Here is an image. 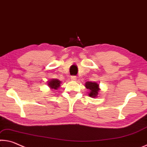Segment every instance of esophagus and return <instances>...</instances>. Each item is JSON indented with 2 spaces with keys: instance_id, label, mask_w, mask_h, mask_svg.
<instances>
[{
  "instance_id": "obj_1",
  "label": "esophagus",
  "mask_w": 147,
  "mask_h": 147,
  "mask_svg": "<svg viewBox=\"0 0 147 147\" xmlns=\"http://www.w3.org/2000/svg\"><path fill=\"white\" fill-rule=\"evenodd\" d=\"M77 77L76 76H71V79L72 81H76L77 80Z\"/></svg>"
}]
</instances>
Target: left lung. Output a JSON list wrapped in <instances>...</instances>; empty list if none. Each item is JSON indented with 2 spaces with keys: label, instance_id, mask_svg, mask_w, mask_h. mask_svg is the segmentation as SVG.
Instances as JSON below:
<instances>
[{
  "label": "left lung",
  "instance_id": "left-lung-1",
  "mask_svg": "<svg viewBox=\"0 0 147 147\" xmlns=\"http://www.w3.org/2000/svg\"><path fill=\"white\" fill-rule=\"evenodd\" d=\"M85 86L86 88L90 90V93L88 94L90 97L96 98L99 92V85L95 82H86L85 83Z\"/></svg>",
  "mask_w": 147,
  "mask_h": 147
}]
</instances>
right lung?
<instances>
[{
	"label": "right lung",
	"mask_w": 147,
	"mask_h": 147,
	"mask_svg": "<svg viewBox=\"0 0 147 147\" xmlns=\"http://www.w3.org/2000/svg\"><path fill=\"white\" fill-rule=\"evenodd\" d=\"M60 84H61V81L58 80V79H52L48 83V85L50 88L57 89V88H59L60 86Z\"/></svg>",
	"instance_id": "add662e5"
}]
</instances>
